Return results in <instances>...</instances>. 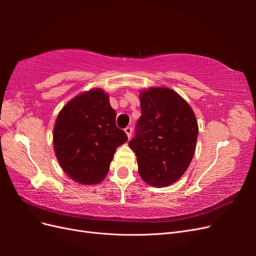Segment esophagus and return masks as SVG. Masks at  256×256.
<instances>
[{
	"label": "esophagus",
	"instance_id": "1",
	"mask_svg": "<svg viewBox=\"0 0 256 256\" xmlns=\"http://www.w3.org/2000/svg\"><path fill=\"white\" fill-rule=\"evenodd\" d=\"M124 130H125V132H126L127 136L130 138H131V134H132V128H131V127H126Z\"/></svg>",
	"mask_w": 256,
	"mask_h": 256
}]
</instances>
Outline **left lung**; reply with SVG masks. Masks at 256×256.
Returning a JSON list of instances; mask_svg holds the SVG:
<instances>
[{
    "label": "left lung",
    "instance_id": "1",
    "mask_svg": "<svg viewBox=\"0 0 256 256\" xmlns=\"http://www.w3.org/2000/svg\"><path fill=\"white\" fill-rule=\"evenodd\" d=\"M141 118L129 142L138 174L154 187L175 182L188 168L198 127L191 106L174 90L152 88L140 96Z\"/></svg>",
    "mask_w": 256,
    "mask_h": 256
}]
</instances>
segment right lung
I'll use <instances>...</instances> for the list:
<instances>
[{
  "label": "right lung",
  "instance_id": "1",
  "mask_svg": "<svg viewBox=\"0 0 256 256\" xmlns=\"http://www.w3.org/2000/svg\"><path fill=\"white\" fill-rule=\"evenodd\" d=\"M115 118L109 97L99 88L76 96L60 112L53 130L54 150L74 180L98 184L109 172L116 148L128 140Z\"/></svg>",
  "mask_w": 256,
  "mask_h": 256
}]
</instances>
